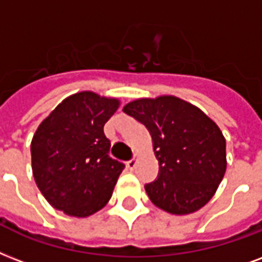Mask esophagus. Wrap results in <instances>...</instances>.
Returning a JSON list of instances; mask_svg holds the SVG:
<instances>
[{
  "mask_svg": "<svg viewBox=\"0 0 262 262\" xmlns=\"http://www.w3.org/2000/svg\"><path fill=\"white\" fill-rule=\"evenodd\" d=\"M136 162H137V161H136V157L132 158L130 161H127V162H126L127 169H130V170H133V169H135V166H136Z\"/></svg>",
  "mask_w": 262,
  "mask_h": 262,
  "instance_id": "1",
  "label": "esophagus"
}]
</instances>
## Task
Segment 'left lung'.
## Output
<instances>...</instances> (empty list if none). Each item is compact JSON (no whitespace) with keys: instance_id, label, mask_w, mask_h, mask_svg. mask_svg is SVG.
I'll return each mask as SVG.
<instances>
[{"instance_id":"left-lung-1","label":"left lung","mask_w":262,"mask_h":262,"mask_svg":"<svg viewBox=\"0 0 262 262\" xmlns=\"http://www.w3.org/2000/svg\"><path fill=\"white\" fill-rule=\"evenodd\" d=\"M123 113L143 123L152 137L159 171L155 181L144 185L151 202L179 215L205 206L227 169L220 127L198 107L174 96L135 100Z\"/></svg>"}]
</instances>
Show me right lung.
I'll return each mask as SVG.
<instances>
[{"label": "right lung", "mask_w": 262, "mask_h": 262, "mask_svg": "<svg viewBox=\"0 0 262 262\" xmlns=\"http://www.w3.org/2000/svg\"><path fill=\"white\" fill-rule=\"evenodd\" d=\"M119 100L79 92L64 99L31 141L34 180L48 202L74 217L107 205L125 165L110 157L104 125Z\"/></svg>", "instance_id": "add662e5"}]
</instances>
